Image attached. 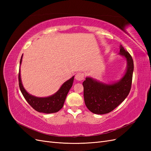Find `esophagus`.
<instances>
[{"label": "esophagus", "mask_w": 151, "mask_h": 151, "mask_svg": "<svg viewBox=\"0 0 151 151\" xmlns=\"http://www.w3.org/2000/svg\"><path fill=\"white\" fill-rule=\"evenodd\" d=\"M84 78V74L83 72H77L76 75V79L77 80V81H83Z\"/></svg>", "instance_id": "34e87169"}]
</instances>
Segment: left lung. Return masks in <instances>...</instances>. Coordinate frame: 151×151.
Masks as SVG:
<instances>
[{"label":"left lung","instance_id":"left-lung-1","mask_svg":"<svg viewBox=\"0 0 151 151\" xmlns=\"http://www.w3.org/2000/svg\"><path fill=\"white\" fill-rule=\"evenodd\" d=\"M120 54L127 60L125 76L116 83L106 84L90 77L83 82L84 98L86 106L92 113L98 115L108 113L121 104L129 95L132 86L134 61L130 54L120 46Z\"/></svg>","mask_w":151,"mask_h":151}]
</instances>
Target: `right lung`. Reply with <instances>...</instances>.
<instances>
[{
	"mask_svg": "<svg viewBox=\"0 0 151 151\" xmlns=\"http://www.w3.org/2000/svg\"><path fill=\"white\" fill-rule=\"evenodd\" d=\"M21 62L22 57L21 58L20 64ZM18 79H19V86L21 93L27 102L32 108L38 112L52 113L58 111L63 107L67 95L72 86L74 77L63 83L60 89L55 94L47 98H37L27 93L21 83L20 70L18 75Z\"/></svg>",
	"mask_w": 151,
	"mask_h": 151,
	"instance_id": "1",
	"label": "right lung"
}]
</instances>
